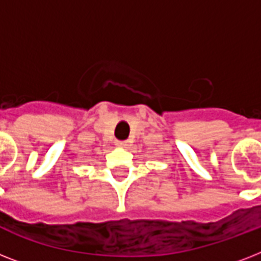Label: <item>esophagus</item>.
I'll list each match as a JSON object with an SVG mask.
<instances>
[{
	"instance_id": "obj_1",
	"label": "esophagus",
	"mask_w": 261,
	"mask_h": 261,
	"mask_svg": "<svg viewBox=\"0 0 261 261\" xmlns=\"http://www.w3.org/2000/svg\"><path fill=\"white\" fill-rule=\"evenodd\" d=\"M116 146H118V147H126L127 142H124V141H118V142H116Z\"/></svg>"
}]
</instances>
